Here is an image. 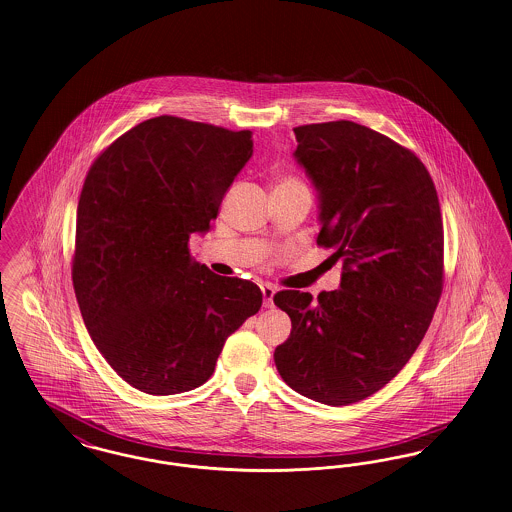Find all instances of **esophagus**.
Instances as JSON below:
<instances>
[{"label": "esophagus", "mask_w": 512, "mask_h": 512, "mask_svg": "<svg viewBox=\"0 0 512 512\" xmlns=\"http://www.w3.org/2000/svg\"><path fill=\"white\" fill-rule=\"evenodd\" d=\"M275 287L273 285H269V283H266V285H262V296H264V306L266 308H271L273 306V295H275Z\"/></svg>", "instance_id": "obj_1"}]
</instances>
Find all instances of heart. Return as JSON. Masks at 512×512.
Listing matches in <instances>:
<instances>
[{"mask_svg": "<svg viewBox=\"0 0 512 512\" xmlns=\"http://www.w3.org/2000/svg\"><path fill=\"white\" fill-rule=\"evenodd\" d=\"M283 183H298V181H296V179H285Z\"/></svg>", "mask_w": 512, "mask_h": 512, "instance_id": "obj_1", "label": "heart"}]
</instances>
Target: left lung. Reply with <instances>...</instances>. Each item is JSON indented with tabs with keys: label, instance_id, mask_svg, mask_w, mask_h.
Instances as JSON below:
<instances>
[{
	"label": "left lung",
	"instance_id": "left-lung-1",
	"mask_svg": "<svg viewBox=\"0 0 512 512\" xmlns=\"http://www.w3.org/2000/svg\"><path fill=\"white\" fill-rule=\"evenodd\" d=\"M296 160L322 200L318 246L343 260L341 289L279 291L293 322L275 366L296 393L347 406L374 395L422 343L443 291V219L420 158L364 125L295 127Z\"/></svg>",
	"mask_w": 512,
	"mask_h": 512
}]
</instances>
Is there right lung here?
<instances>
[{
    "instance_id": "right-lung-1",
    "label": "right lung",
    "mask_w": 512,
    "mask_h": 512,
    "mask_svg": "<svg viewBox=\"0 0 512 512\" xmlns=\"http://www.w3.org/2000/svg\"><path fill=\"white\" fill-rule=\"evenodd\" d=\"M252 156V133L160 115L90 165L77 208L73 287L109 366L148 395L185 393L262 306V291L190 254Z\"/></svg>"
}]
</instances>
